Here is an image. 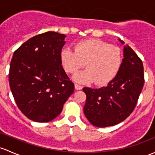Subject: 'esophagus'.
I'll return each mask as SVG.
<instances>
[{
	"label": "esophagus",
	"mask_w": 155,
	"mask_h": 155,
	"mask_svg": "<svg viewBox=\"0 0 155 155\" xmlns=\"http://www.w3.org/2000/svg\"><path fill=\"white\" fill-rule=\"evenodd\" d=\"M75 88H76V90H77V91L82 90V86L80 85V84H75Z\"/></svg>",
	"instance_id": "esophagus-1"
}]
</instances>
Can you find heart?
Instances as JSON below:
<instances>
[{"mask_svg":"<svg viewBox=\"0 0 155 155\" xmlns=\"http://www.w3.org/2000/svg\"><path fill=\"white\" fill-rule=\"evenodd\" d=\"M122 60L120 48L99 39L81 41L75 45L74 50L64 48L61 52V64L67 73H76L85 63L87 70L74 76L79 82L107 84L116 76Z\"/></svg>","mask_w":155,"mask_h":155,"instance_id":"1","label":"heart"}]
</instances>
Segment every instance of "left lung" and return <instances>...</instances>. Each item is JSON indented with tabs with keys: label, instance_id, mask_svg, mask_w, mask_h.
<instances>
[{
	"label": "left lung",
	"instance_id": "left-lung-1",
	"mask_svg": "<svg viewBox=\"0 0 155 155\" xmlns=\"http://www.w3.org/2000/svg\"><path fill=\"white\" fill-rule=\"evenodd\" d=\"M123 53L121 67L107 85L83 88L87 97L84 114L94 126L105 128L121 123L137 103L144 84L143 61L129 46L124 47Z\"/></svg>",
	"mask_w": 155,
	"mask_h": 155
}]
</instances>
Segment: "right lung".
Here are the masks:
<instances>
[{
  "mask_svg": "<svg viewBox=\"0 0 155 155\" xmlns=\"http://www.w3.org/2000/svg\"><path fill=\"white\" fill-rule=\"evenodd\" d=\"M64 38L50 31L30 38L14 52L9 86L18 108L32 121L53 120L74 92V84L61 65Z\"/></svg>",
  "mask_w": 155,
  "mask_h": 155,
  "instance_id": "obj_1",
  "label": "right lung"
}]
</instances>
